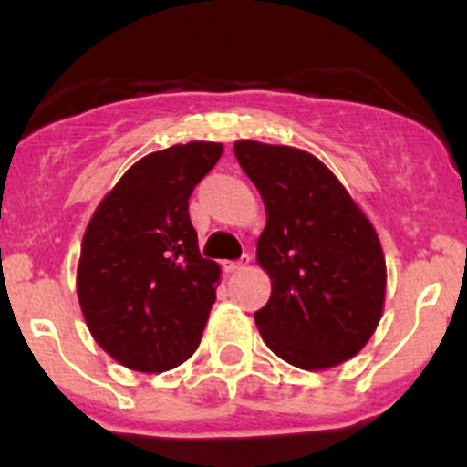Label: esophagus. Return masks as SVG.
I'll return each instance as SVG.
<instances>
[{"label":"esophagus","mask_w":467,"mask_h":467,"mask_svg":"<svg viewBox=\"0 0 467 467\" xmlns=\"http://www.w3.org/2000/svg\"><path fill=\"white\" fill-rule=\"evenodd\" d=\"M248 264H250V254H244L239 261H226V265L223 267H226L228 272H239V270H244Z\"/></svg>","instance_id":"34e87169"}]
</instances>
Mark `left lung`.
<instances>
[{"instance_id": "obj_1", "label": "left lung", "mask_w": 467, "mask_h": 467, "mask_svg": "<svg viewBox=\"0 0 467 467\" xmlns=\"http://www.w3.org/2000/svg\"><path fill=\"white\" fill-rule=\"evenodd\" d=\"M234 155L267 213L256 241L272 278L270 301L254 312L261 337L307 371L349 360L382 316L387 264L373 226L312 153L239 140Z\"/></svg>"}]
</instances>
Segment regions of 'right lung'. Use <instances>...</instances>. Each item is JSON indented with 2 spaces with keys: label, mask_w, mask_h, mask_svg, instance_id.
I'll return each instance as SVG.
<instances>
[{
  "label": "right lung",
  "mask_w": 467,
  "mask_h": 467,
  "mask_svg": "<svg viewBox=\"0 0 467 467\" xmlns=\"http://www.w3.org/2000/svg\"><path fill=\"white\" fill-rule=\"evenodd\" d=\"M222 149L189 142L138 160L85 230L77 276L85 323L133 371H169L202 340L222 270L200 254L189 197Z\"/></svg>",
  "instance_id": "obj_1"
}]
</instances>
